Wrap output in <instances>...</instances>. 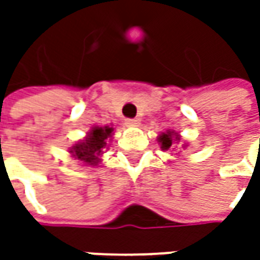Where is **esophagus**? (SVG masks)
<instances>
[{
	"mask_svg": "<svg viewBox=\"0 0 260 260\" xmlns=\"http://www.w3.org/2000/svg\"><path fill=\"white\" fill-rule=\"evenodd\" d=\"M139 123H140L139 118H127V120H125V124L127 125H137Z\"/></svg>",
	"mask_w": 260,
	"mask_h": 260,
	"instance_id": "1",
	"label": "esophagus"
}]
</instances>
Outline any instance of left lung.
<instances>
[{
	"instance_id": "obj_1",
	"label": "left lung",
	"mask_w": 260,
	"mask_h": 260,
	"mask_svg": "<svg viewBox=\"0 0 260 260\" xmlns=\"http://www.w3.org/2000/svg\"><path fill=\"white\" fill-rule=\"evenodd\" d=\"M175 135L176 133H174V132H166V133H162L159 136V142H160V146L164 150H168L174 142H179V137H175Z\"/></svg>"
}]
</instances>
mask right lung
I'll return each instance as SVG.
<instances>
[{"mask_svg":"<svg viewBox=\"0 0 260 260\" xmlns=\"http://www.w3.org/2000/svg\"><path fill=\"white\" fill-rule=\"evenodd\" d=\"M113 128L108 125L94 127L84 142H79L72 147V153L82 162H86L89 165H96L100 162V155L103 153Z\"/></svg>","mask_w":260,"mask_h":260,"instance_id":"right-lung-1","label":"right lung"}]
</instances>
